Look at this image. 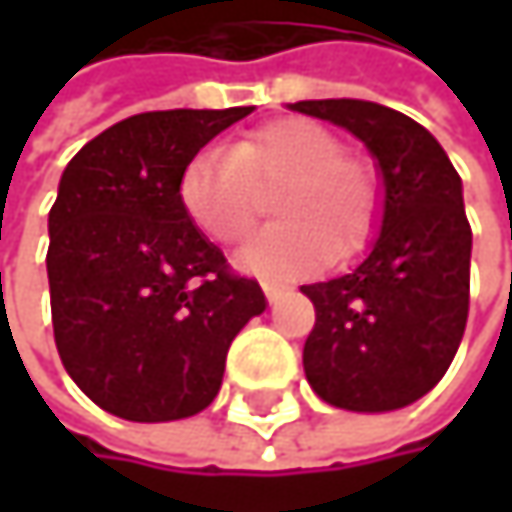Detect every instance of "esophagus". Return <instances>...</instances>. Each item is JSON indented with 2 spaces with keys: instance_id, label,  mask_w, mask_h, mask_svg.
I'll return each instance as SVG.
<instances>
[{
  "instance_id": "esophagus-1",
  "label": "esophagus",
  "mask_w": 512,
  "mask_h": 512,
  "mask_svg": "<svg viewBox=\"0 0 512 512\" xmlns=\"http://www.w3.org/2000/svg\"><path fill=\"white\" fill-rule=\"evenodd\" d=\"M260 287H263V293H266L269 302H275V299H281V296L287 293V287H281V284H275V281H260Z\"/></svg>"
}]
</instances>
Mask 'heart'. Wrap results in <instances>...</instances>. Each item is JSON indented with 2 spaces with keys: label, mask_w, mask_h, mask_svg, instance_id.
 Returning <instances> with one entry per match:
<instances>
[{
  "label": "heart",
  "mask_w": 512,
  "mask_h": 512,
  "mask_svg": "<svg viewBox=\"0 0 512 512\" xmlns=\"http://www.w3.org/2000/svg\"><path fill=\"white\" fill-rule=\"evenodd\" d=\"M272 192L278 222L252 234L240 266L257 275H296L326 257L358 255L379 225L382 177L370 156L311 118H278L240 136L231 148H204L177 180L189 222L216 243H237Z\"/></svg>",
  "instance_id": "obj_1"
}]
</instances>
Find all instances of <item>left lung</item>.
Here are the masks:
<instances>
[{
    "instance_id": "8db88e82",
    "label": "left lung",
    "mask_w": 512,
    "mask_h": 512,
    "mask_svg": "<svg viewBox=\"0 0 512 512\" xmlns=\"http://www.w3.org/2000/svg\"><path fill=\"white\" fill-rule=\"evenodd\" d=\"M376 156L382 228L356 272L302 284L317 323L302 364L311 388L350 412H391L424 397L451 367L468 320L471 225L462 180L409 115L367 100H302Z\"/></svg>"
}]
</instances>
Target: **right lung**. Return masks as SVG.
I'll return each instance as SVG.
<instances>
[{
	"instance_id": "obj_1",
	"label": "right lung",
	"mask_w": 512,
	"mask_h": 512,
	"mask_svg": "<svg viewBox=\"0 0 512 512\" xmlns=\"http://www.w3.org/2000/svg\"><path fill=\"white\" fill-rule=\"evenodd\" d=\"M234 109L133 115L73 156L50 210L52 335L70 379L127 421L213 403L228 347L266 308L177 198L183 165L246 118Z\"/></svg>"
}]
</instances>
